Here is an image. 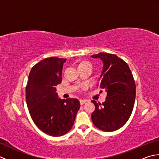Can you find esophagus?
<instances>
[{
	"label": "esophagus",
	"mask_w": 159,
	"mask_h": 159,
	"mask_svg": "<svg viewBox=\"0 0 159 159\" xmlns=\"http://www.w3.org/2000/svg\"><path fill=\"white\" fill-rule=\"evenodd\" d=\"M87 102V100H80V105H83V104H85V102Z\"/></svg>",
	"instance_id": "1"
}]
</instances>
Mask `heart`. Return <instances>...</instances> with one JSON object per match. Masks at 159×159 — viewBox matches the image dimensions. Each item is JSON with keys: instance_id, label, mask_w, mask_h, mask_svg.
Listing matches in <instances>:
<instances>
[{"instance_id": "heart-1", "label": "heart", "mask_w": 159, "mask_h": 159, "mask_svg": "<svg viewBox=\"0 0 159 159\" xmlns=\"http://www.w3.org/2000/svg\"><path fill=\"white\" fill-rule=\"evenodd\" d=\"M83 63H89V62H87V61H85V62H83V63H82L81 64H83ZM90 64V63H89Z\"/></svg>"}]
</instances>
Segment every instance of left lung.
Here are the masks:
<instances>
[{"mask_svg": "<svg viewBox=\"0 0 159 159\" xmlns=\"http://www.w3.org/2000/svg\"><path fill=\"white\" fill-rule=\"evenodd\" d=\"M92 57L103 61L101 79L97 86L107 92L106 101L102 104L92 101L96 107L92 120L100 130L115 131L127 122L133 110L135 83L128 64L117 55L100 52Z\"/></svg>", "mask_w": 159, "mask_h": 159, "instance_id": "1", "label": "left lung"}]
</instances>
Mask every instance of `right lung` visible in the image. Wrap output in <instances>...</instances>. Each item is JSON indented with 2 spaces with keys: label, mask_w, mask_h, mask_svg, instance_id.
<instances>
[{
  "label": "right lung",
  "mask_w": 159,
  "mask_h": 159,
  "mask_svg": "<svg viewBox=\"0 0 159 159\" xmlns=\"http://www.w3.org/2000/svg\"><path fill=\"white\" fill-rule=\"evenodd\" d=\"M66 59L49 57L32 67L26 87V100L33 121L40 130L60 137L72 128L80 108L76 98H58L56 87L62 81Z\"/></svg>",
  "instance_id": "obj_1"
}]
</instances>
